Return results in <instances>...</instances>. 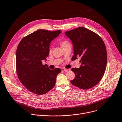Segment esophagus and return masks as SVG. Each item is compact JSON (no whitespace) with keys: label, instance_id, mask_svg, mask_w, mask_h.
Masks as SVG:
<instances>
[{"label":"esophagus","instance_id":"obj_1","mask_svg":"<svg viewBox=\"0 0 122 122\" xmlns=\"http://www.w3.org/2000/svg\"><path fill=\"white\" fill-rule=\"evenodd\" d=\"M64 71L66 72H69L70 71V69H64Z\"/></svg>","mask_w":122,"mask_h":122}]
</instances>
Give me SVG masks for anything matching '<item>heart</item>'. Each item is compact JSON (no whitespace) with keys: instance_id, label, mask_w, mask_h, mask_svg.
<instances>
[{"instance_id":"heart-1","label":"heart","mask_w":122,"mask_h":122,"mask_svg":"<svg viewBox=\"0 0 122 122\" xmlns=\"http://www.w3.org/2000/svg\"><path fill=\"white\" fill-rule=\"evenodd\" d=\"M61 46L62 47L63 46H67V45H68V44H70V43L67 41H63L62 42H61ZM50 52H51V51H52V49H50Z\"/></svg>"}]
</instances>
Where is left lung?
<instances>
[{
	"label": "left lung",
	"instance_id": "left-lung-1",
	"mask_svg": "<svg viewBox=\"0 0 122 122\" xmlns=\"http://www.w3.org/2000/svg\"><path fill=\"white\" fill-rule=\"evenodd\" d=\"M71 40L74 49L72 60L81 57L79 68H72L75 79L71 81L74 86L88 89L97 85L103 77L107 65V51L102 38L92 31L79 27L66 31Z\"/></svg>",
	"mask_w": 122,
	"mask_h": 122
}]
</instances>
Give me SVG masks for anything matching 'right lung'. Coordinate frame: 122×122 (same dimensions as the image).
<instances>
[{
	"label": "right lung",
	"instance_id": "obj_1",
	"mask_svg": "<svg viewBox=\"0 0 122 122\" xmlns=\"http://www.w3.org/2000/svg\"><path fill=\"white\" fill-rule=\"evenodd\" d=\"M62 31L38 30L24 37L16 51V70L19 80L28 90L38 95L48 92L55 86L61 70L42 65L49 53L50 44Z\"/></svg>",
	"mask_w": 122,
	"mask_h": 122
}]
</instances>
